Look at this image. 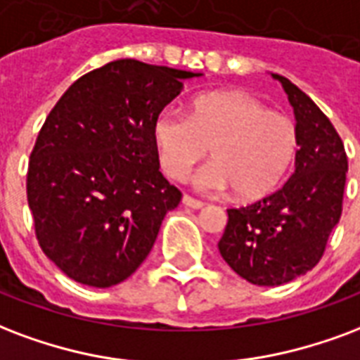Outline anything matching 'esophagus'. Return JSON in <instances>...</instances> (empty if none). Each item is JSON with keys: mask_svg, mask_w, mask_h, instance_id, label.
Wrapping results in <instances>:
<instances>
[{"mask_svg": "<svg viewBox=\"0 0 360 360\" xmlns=\"http://www.w3.org/2000/svg\"><path fill=\"white\" fill-rule=\"evenodd\" d=\"M183 204L188 207H194V210H200V207L204 206V202L196 200V198H193L191 194H185V196H183Z\"/></svg>", "mask_w": 360, "mask_h": 360, "instance_id": "1", "label": "esophagus"}]
</instances>
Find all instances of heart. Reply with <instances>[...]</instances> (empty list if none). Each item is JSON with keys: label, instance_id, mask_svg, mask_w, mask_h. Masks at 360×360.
Listing matches in <instances>:
<instances>
[{"label": "heart", "instance_id": "1", "mask_svg": "<svg viewBox=\"0 0 360 360\" xmlns=\"http://www.w3.org/2000/svg\"><path fill=\"white\" fill-rule=\"evenodd\" d=\"M153 139L167 177L185 179L212 146L214 160L194 175L202 193L236 191L252 200L281 183L297 150V127L244 93H210L188 116L166 108L154 118Z\"/></svg>", "mask_w": 360, "mask_h": 360}]
</instances>
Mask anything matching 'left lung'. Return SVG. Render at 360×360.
Here are the masks:
<instances>
[{
    "label": "left lung",
    "instance_id": "left-lung-1",
    "mask_svg": "<svg viewBox=\"0 0 360 360\" xmlns=\"http://www.w3.org/2000/svg\"><path fill=\"white\" fill-rule=\"evenodd\" d=\"M297 120L295 169L281 188L250 206L229 207L219 240L223 259L257 286H278L324 255L343 206L347 154L328 116L284 76L273 74Z\"/></svg>",
    "mask_w": 360,
    "mask_h": 360
}]
</instances>
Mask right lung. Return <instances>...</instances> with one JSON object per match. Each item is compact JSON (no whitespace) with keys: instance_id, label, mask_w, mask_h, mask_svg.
<instances>
[{"instance_id":"obj_1","label":"right lung","mask_w":360,"mask_h":360,"mask_svg":"<svg viewBox=\"0 0 360 360\" xmlns=\"http://www.w3.org/2000/svg\"><path fill=\"white\" fill-rule=\"evenodd\" d=\"M194 76L114 60L76 79L45 118L26 196L39 248L76 282L110 288L131 276L181 202L160 173L153 124Z\"/></svg>"}]
</instances>
